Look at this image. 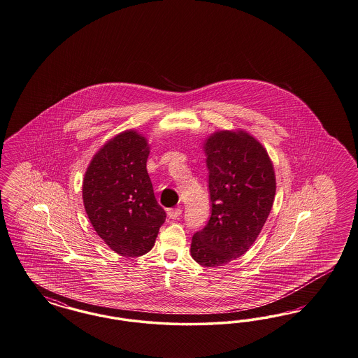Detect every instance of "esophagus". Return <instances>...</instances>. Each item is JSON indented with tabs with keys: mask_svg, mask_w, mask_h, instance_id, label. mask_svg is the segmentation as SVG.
<instances>
[{
	"mask_svg": "<svg viewBox=\"0 0 358 358\" xmlns=\"http://www.w3.org/2000/svg\"><path fill=\"white\" fill-rule=\"evenodd\" d=\"M166 213H168V215H169V218H172V220H178V217L182 214V210L180 209H168L166 210Z\"/></svg>",
	"mask_w": 358,
	"mask_h": 358,
	"instance_id": "1",
	"label": "esophagus"
}]
</instances>
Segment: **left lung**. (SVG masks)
I'll use <instances>...</instances> for the list:
<instances>
[{
    "label": "left lung",
    "instance_id": "obj_1",
    "mask_svg": "<svg viewBox=\"0 0 358 358\" xmlns=\"http://www.w3.org/2000/svg\"><path fill=\"white\" fill-rule=\"evenodd\" d=\"M211 215L193 235L198 264L218 267L254 245L275 199L276 178L266 148L246 131H217L203 143Z\"/></svg>",
    "mask_w": 358,
    "mask_h": 358
}]
</instances>
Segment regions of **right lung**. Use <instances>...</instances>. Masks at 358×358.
I'll use <instances>...</instances> for the list:
<instances>
[{
	"mask_svg": "<svg viewBox=\"0 0 358 358\" xmlns=\"http://www.w3.org/2000/svg\"><path fill=\"white\" fill-rule=\"evenodd\" d=\"M149 149L144 136L124 131L94 155L83 180L90 222L106 245L123 257L150 251L166 218L147 172Z\"/></svg>",
	"mask_w": 358,
	"mask_h": 358,
	"instance_id": "obj_1",
	"label": "right lung"
}]
</instances>
